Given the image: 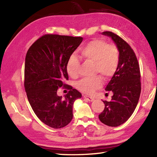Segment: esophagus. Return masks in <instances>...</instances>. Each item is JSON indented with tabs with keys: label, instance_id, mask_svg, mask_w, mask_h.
<instances>
[{
	"label": "esophagus",
	"instance_id": "1",
	"mask_svg": "<svg viewBox=\"0 0 157 157\" xmlns=\"http://www.w3.org/2000/svg\"><path fill=\"white\" fill-rule=\"evenodd\" d=\"M84 98L85 99H86V100H88V101H90V102H92V101H93L94 100V98H93V97H92V96H86V95L84 96Z\"/></svg>",
	"mask_w": 157,
	"mask_h": 157
}]
</instances>
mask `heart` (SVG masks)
I'll list each match as a JSON object with an SVG mask.
<instances>
[{"label":"heart","instance_id":"obj_1","mask_svg":"<svg viewBox=\"0 0 157 157\" xmlns=\"http://www.w3.org/2000/svg\"><path fill=\"white\" fill-rule=\"evenodd\" d=\"M81 56L86 61L94 63L96 73L108 79L114 74L119 63V51L114 44H108L103 40L95 39L87 43L80 51ZM79 62L71 56L67 63L66 69L71 78L78 75ZM102 85V79L97 76L93 79H82L77 83L78 90L86 94H90Z\"/></svg>","mask_w":157,"mask_h":157}]
</instances>
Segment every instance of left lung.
I'll return each instance as SVG.
<instances>
[{
    "label": "left lung",
    "mask_w": 157,
    "mask_h": 157,
    "mask_svg": "<svg viewBox=\"0 0 157 157\" xmlns=\"http://www.w3.org/2000/svg\"><path fill=\"white\" fill-rule=\"evenodd\" d=\"M102 35L111 38L119 51L117 68L105 88L113 95L111 101H103L105 109L98 115L100 121L111 127L124 123L138 105L141 92L140 71L134 51L125 40L111 32Z\"/></svg>",
    "instance_id": "8db88e82"
}]
</instances>
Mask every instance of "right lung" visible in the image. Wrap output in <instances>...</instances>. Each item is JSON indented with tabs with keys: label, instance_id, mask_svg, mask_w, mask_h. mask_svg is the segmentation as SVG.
I'll return each instance as SVG.
<instances>
[{
	"label": "right lung",
	"instance_id": "obj_1",
	"mask_svg": "<svg viewBox=\"0 0 157 157\" xmlns=\"http://www.w3.org/2000/svg\"><path fill=\"white\" fill-rule=\"evenodd\" d=\"M82 37L46 34L38 39L27 52L24 86L33 111L44 124L59 129L73 119V102L82 94L64 83L68 79L66 66ZM63 86L70 90L64 98L57 95Z\"/></svg>",
	"mask_w": 157,
	"mask_h": 157
}]
</instances>
